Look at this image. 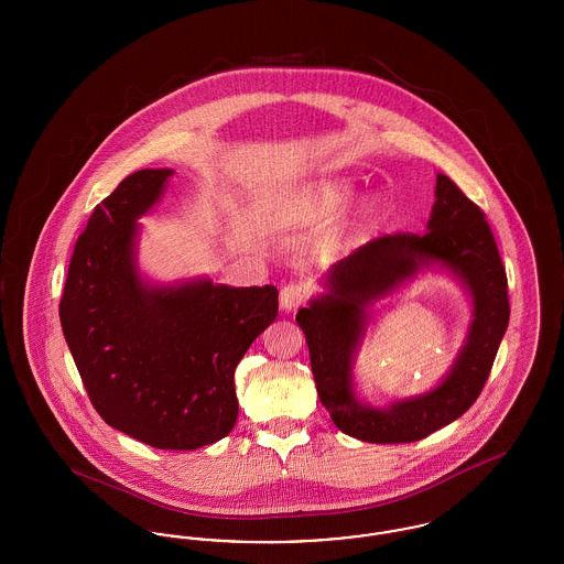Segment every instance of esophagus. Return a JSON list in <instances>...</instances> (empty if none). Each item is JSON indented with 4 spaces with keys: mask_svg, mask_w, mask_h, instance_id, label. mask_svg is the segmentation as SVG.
I'll use <instances>...</instances> for the list:
<instances>
[{
    "mask_svg": "<svg viewBox=\"0 0 564 564\" xmlns=\"http://www.w3.org/2000/svg\"><path fill=\"white\" fill-rule=\"evenodd\" d=\"M306 297H308V290H306L304 283H288V285L281 290V294H279L281 308L288 311V313H292L297 306H302Z\"/></svg>",
    "mask_w": 564,
    "mask_h": 564,
    "instance_id": "esophagus-1",
    "label": "esophagus"
}]
</instances>
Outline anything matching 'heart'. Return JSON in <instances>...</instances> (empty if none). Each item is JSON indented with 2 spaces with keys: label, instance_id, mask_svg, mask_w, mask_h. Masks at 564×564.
<instances>
[{
  "label": "heart",
  "instance_id": "obj_1",
  "mask_svg": "<svg viewBox=\"0 0 564 564\" xmlns=\"http://www.w3.org/2000/svg\"><path fill=\"white\" fill-rule=\"evenodd\" d=\"M352 194H355V189L347 182H340V180L322 182L304 194L302 205H300V215L304 219L332 217L340 209H345V205L352 198ZM380 214H382V200L378 196L361 198L357 203V207L350 212L349 217L327 237V247L334 249V247L343 245L359 230L376 224Z\"/></svg>",
  "mask_w": 564,
  "mask_h": 564
}]
</instances>
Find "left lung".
<instances>
[{
	"instance_id": "1",
	"label": "left lung",
	"mask_w": 564,
	"mask_h": 564,
	"mask_svg": "<svg viewBox=\"0 0 564 564\" xmlns=\"http://www.w3.org/2000/svg\"><path fill=\"white\" fill-rule=\"evenodd\" d=\"M437 263L458 275L475 302V322L449 376L435 389L387 409L359 403L351 359L369 307L419 269ZM327 292L300 308L317 393L334 425L372 444H405L427 437L465 414L482 393L510 322L508 274L482 209L446 175L435 180L427 232L384 235L334 264Z\"/></svg>"
}]
</instances>
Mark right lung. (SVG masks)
Here are the masks:
<instances>
[{
    "label": "right lung",
    "instance_id": "obj_1",
    "mask_svg": "<svg viewBox=\"0 0 564 564\" xmlns=\"http://www.w3.org/2000/svg\"><path fill=\"white\" fill-rule=\"evenodd\" d=\"M171 175L141 169L95 207L74 247L58 317L109 427L161 451H194L235 427V370L274 322L279 292L207 279L169 288L141 281L137 217L159 203Z\"/></svg>",
    "mask_w": 564,
    "mask_h": 564
}]
</instances>
